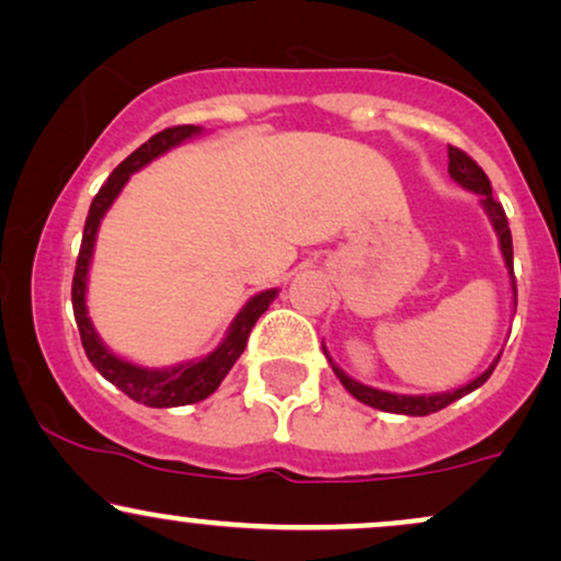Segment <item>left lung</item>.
Segmentation results:
<instances>
[{"label": "left lung", "mask_w": 561, "mask_h": 561, "mask_svg": "<svg viewBox=\"0 0 561 561\" xmlns=\"http://www.w3.org/2000/svg\"><path fill=\"white\" fill-rule=\"evenodd\" d=\"M449 174L451 180L460 182L462 187H468V191H473L481 195V204L485 208V214H489L491 225H494L496 234H499V248H502V255H504V263H507L510 268V276H512V289H515V306H517V285H515V266H512V232H510V225H507V214H504V208L499 201L491 195V180L485 178V172L481 167L476 164L473 159L468 157V153L460 151V148L449 146ZM327 353V350H323ZM494 366L489 370H483L481 376H478L476 381L465 383V387L455 389V391H444V394H431V397H408V394H391V391H381V389H374V387H366V383L350 379V376L342 374L340 368H334V374L340 376V381L345 383V389L350 394L355 397V400L370 404V408L376 410H383V413H400V415H431V413H438V410H444L447 404L457 402L460 397L470 394V391L481 387V383L489 381V376L494 374Z\"/></svg>", "instance_id": "1"}]
</instances>
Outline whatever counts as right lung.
<instances>
[{
  "mask_svg": "<svg viewBox=\"0 0 561 561\" xmlns=\"http://www.w3.org/2000/svg\"><path fill=\"white\" fill-rule=\"evenodd\" d=\"M201 133V127L195 125H178L167 127L148 138L144 146L135 148L123 164L110 174V180L101 185L96 198L91 201L85 216V229L83 240H80V253L76 263V276H72V313H76V323L80 332V342L88 360L93 363V368L104 376L106 381H112L119 391H125L127 397L148 408H180V404H193L206 400L211 391H216L221 379L229 374V368L234 366V360L242 355V350L248 345V336H251L255 321L261 319L263 310L268 308V302L276 298V289H266V293L255 295L245 302V308L240 310L238 319L229 327L227 340L214 350L211 355L201 357V360L187 363V366H178L172 370H148L133 363L123 360V357L112 355L110 350L101 345V340L93 332L91 319L85 316V279H88V263H91L93 242H96V229L101 216L106 214V208L112 206V201L117 198V193L123 191V185L133 172H138L140 167H146L148 161L161 157L164 151H170L172 146L182 144L191 135Z\"/></svg>",
  "mask_w": 561,
  "mask_h": 561,
  "instance_id": "1",
  "label": "right lung"
}]
</instances>
